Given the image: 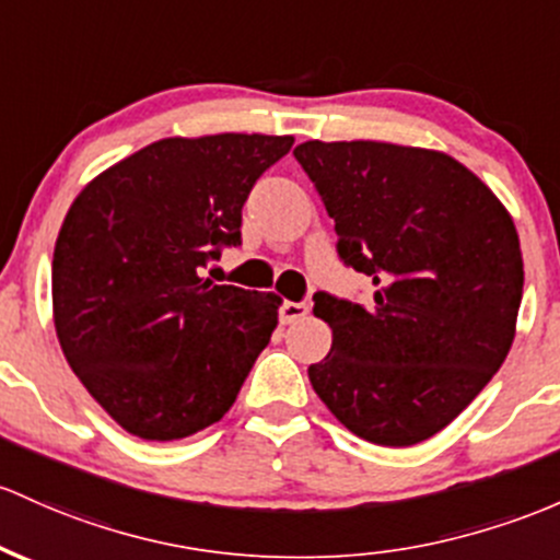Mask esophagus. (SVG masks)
<instances>
[{
  "instance_id": "obj_1",
  "label": "esophagus",
  "mask_w": 560,
  "mask_h": 560,
  "mask_svg": "<svg viewBox=\"0 0 560 560\" xmlns=\"http://www.w3.org/2000/svg\"><path fill=\"white\" fill-rule=\"evenodd\" d=\"M305 316H308V303H292V300L281 303V308H279L281 324H294Z\"/></svg>"
}]
</instances>
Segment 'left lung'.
<instances>
[{"instance_id":"8db88e82","label":"left lung","mask_w":560,"mask_h":560,"mask_svg":"<svg viewBox=\"0 0 560 560\" xmlns=\"http://www.w3.org/2000/svg\"><path fill=\"white\" fill-rule=\"evenodd\" d=\"M294 159L335 220L370 308L316 292L331 327L313 390L359 439L411 446L444 430L505 361L524 257L502 201L457 159L411 145L308 140Z\"/></svg>"}]
</instances>
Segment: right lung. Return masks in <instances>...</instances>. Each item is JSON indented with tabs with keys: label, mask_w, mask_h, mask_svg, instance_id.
<instances>
[{
	"label": "right lung",
	"mask_w": 560,
	"mask_h": 560,
	"mask_svg": "<svg viewBox=\"0 0 560 560\" xmlns=\"http://www.w3.org/2000/svg\"><path fill=\"white\" fill-rule=\"evenodd\" d=\"M292 135L164 138L73 199L52 255L66 361L127 433L175 441L218 422L279 324L281 298L201 279L242 244V207Z\"/></svg>",
	"instance_id": "right-lung-1"
}]
</instances>
